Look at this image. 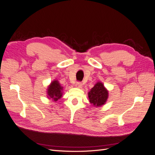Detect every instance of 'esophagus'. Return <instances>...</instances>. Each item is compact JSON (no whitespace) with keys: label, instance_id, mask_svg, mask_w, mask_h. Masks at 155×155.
Returning <instances> with one entry per match:
<instances>
[{"label":"esophagus","instance_id":"1","mask_svg":"<svg viewBox=\"0 0 155 155\" xmlns=\"http://www.w3.org/2000/svg\"><path fill=\"white\" fill-rule=\"evenodd\" d=\"M75 87H77V88H81L82 84H81V83H80V82H77V83L75 84Z\"/></svg>","mask_w":155,"mask_h":155}]
</instances>
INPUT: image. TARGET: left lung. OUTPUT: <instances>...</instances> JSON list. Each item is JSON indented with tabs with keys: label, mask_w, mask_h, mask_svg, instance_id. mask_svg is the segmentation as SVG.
Wrapping results in <instances>:
<instances>
[{
	"label": "left lung",
	"mask_w": 155,
	"mask_h": 155,
	"mask_svg": "<svg viewBox=\"0 0 155 155\" xmlns=\"http://www.w3.org/2000/svg\"><path fill=\"white\" fill-rule=\"evenodd\" d=\"M109 97V91L104 84L97 81L88 92V98L92 106L98 107L105 104Z\"/></svg>",
	"instance_id": "obj_1"
}]
</instances>
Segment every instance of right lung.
I'll return each instance as SVG.
<instances>
[{"instance_id": "right-lung-1", "label": "right lung", "mask_w": 155, "mask_h": 155, "mask_svg": "<svg viewBox=\"0 0 155 155\" xmlns=\"http://www.w3.org/2000/svg\"><path fill=\"white\" fill-rule=\"evenodd\" d=\"M47 97L49 99H51L55 102L62 97L63 87L59 81L54 80L50 83L47 88Z\"/></svg>"}]
</instances>
